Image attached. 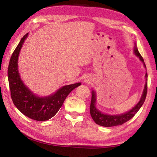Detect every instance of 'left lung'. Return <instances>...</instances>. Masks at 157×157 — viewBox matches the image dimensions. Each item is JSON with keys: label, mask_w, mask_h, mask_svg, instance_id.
<instances>
[{"label": "left lung", "mask_w": 157, "mask_h": 157, "mask_svg": "<svg viewBox=\"0 0 157 157\" xmlns=\"http://www.w3.org/2000/svg\"><path fill=\"white\" fill-rule=\"evenodd\" d=\"M134 52L135 55L139 58L140 60L143 63L145 68H146V66L145 64L144 60L142 57L141 55L137 49V46L135 44ZM146 78V82L144 87V90H143L142 96L140 98V101L137 103L136 105L134 106L131 110H129L127 112L121 114H118V115H109V114H105L101 112L98 109L95 107V103H96V95H95V92L93 91H92V96H91V105H90V113L92 117L93 120L95 121V123L99 124L100 126L106 127H110L117 125H121L123 123H126L127 121H129L130 119L132 118L134 116L138 111L140 109V108L142 107V105L144 103L146 95H147V74H145Z\"/></svg>", "instance_id": "obj_1"}]
</instances>
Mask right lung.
<instances>
[{"label":"right lung","mask_w":157,"mask_h":157,"mask_svg":"<svg viewBox=\"0 0 157 157\" xmlns=\"http://www.w3.org/2000/svg\"><path fill=\"white\" fill-rule=\"evenodd\" d=\"M28 34L21 39L10 60L7 75L11 98L16 107L25 116L37 121H45L58 112L68 95L81 83L63 86L46 97H39L33 94L21 80L18 70V55Z\"/></svg>","instance_id":"1"}]
</instances>
